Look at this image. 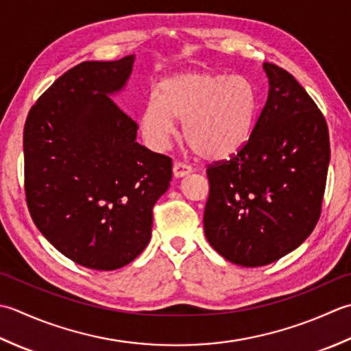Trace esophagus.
<instances>
[{
	"label": "esophagus",
	"mask_w": 351,
	"mask_h": 351,
	"mask_svg": "<svg viewBox=\"0 0 351 351\" xmlns=\"http://www.w3.org/2000/svg\"><path fill=\"white\" fill-rule=\"evenodd\" d=\"M173 173L176 177H183L186 174L192 173V167L188 165V163L184 162H176L174 167H173Z\"/></svg>",
	"instance_id": "esophagus-1"
}]
</instances>
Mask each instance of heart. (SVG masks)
Here are the masks:
<instances>
[{"label": "heart", "instance_id": "heart-1", "mask_svg": "<svg viewBox=\"0 0 351 351\" xmlns=\"http://www.w3.org/2000/svg\"><path fill=\"white\" fill-rule=\"evenodd\" d=\"M256 117L253 84L242 75L183 73L163 80L141 113V130L163 148L183 121V138L204 159L219 160L247 144Z\"/></svg>", "mask_w": 351, "mask_h": 351}]
</instances>
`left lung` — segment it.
<instances>
[{
  "instance_id": "1",
  "label": "left lung",
  "mask_w": 351,
  "mask_h": 351,
  "mask_svg": "<svg viewBox=\"0 0 351 351\" xmlns=\"http://www.w3.org/2000/svg\"><path fill=\"white\" fill-rule=\"evenodd\" d=\"M269 90L247 144L207 165L204 234L228 262L263 267L315 228L330 139L323 112L294 75L267 62Z\"/></svg>"
}]
</instances>
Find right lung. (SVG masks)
Returning a JSON list of instances; mask_svg holds the SVG:
<instances>
[{
	"label": "right lung",
	"mask_w": 351,
	"mask_h": 351,
	"mask_svg": "<svg viewBox=\"0 0 351 351\" xmlns=\"http://www.w3.org/2000/svg\"><path fill=\"white\" fill-rule=\"evenodd\" d=\"M133 62L78 63L38 98L24 125L33 223L63 256L90 269H118L144 252L153 207L173 176V159L138 144V124L110 98Z\"/></svg>",
	"instance_id": "add662e5"
}]
</instances>
